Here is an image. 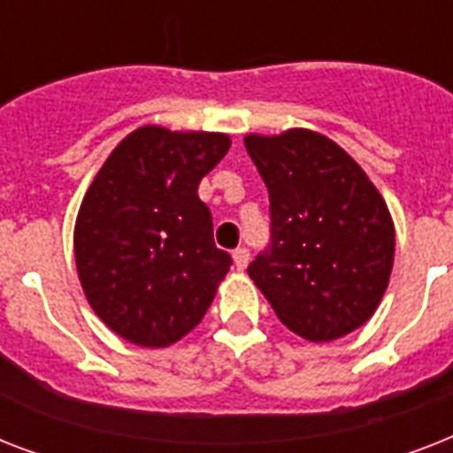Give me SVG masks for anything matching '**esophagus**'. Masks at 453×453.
I'll return each instance as SVG.
<instances>
[{"label": "esophagus", "instance_id": "34e87169", "mask_svg": "<svg viewBox=\"0 0 453 453\" xmlns=\"http://www.w3.org/2000/svg\"><path fill=\"white\" fill-rule=\"evenodd\" d=\"M233 261L234 265H237V270H244L249 265V251L244 247L234 249L233 251Z\"/></svg>", "mask_w": 453, "mask_h": 453}]
</instances>
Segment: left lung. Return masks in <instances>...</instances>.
<instances>
[{
    "instance_id": "obj_1",
    "label": "left lung",
    "mask_w": 453,
    "mask_h": 453,
    "mask_svg": "<svg viewBox=\"0 0 453 453\" xmlns=\"http://www.w3.org/2000/svg\"><path fill=\"white\" fill-rule=\"evenodd\" d=\"M270 195L265 254L249 277L280 322L312 343L359 329L386 294L395 223L365 169L310 129L244 136Z\"/></svg>"
}]
</instances>
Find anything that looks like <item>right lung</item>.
I'll return each instance as SVG.
<instances>
[{
  "label": "right lung",
  "instance_id": "obj_1",
  "mask_svg": "<svg viewBox=\"0 0 453 453\" xmlns=\"http://www.w3.org/2000/svg\"><path fill=\"white\" fill-rule=\"evenodd\" d=\"M230 150L213 131L141 127L110 152L74 223V261L94 312L129 343L190 334L230 270L199 180Z\"/></svg>",
  "mask_w": 453,
  "mask_h": 453
}]
</instances>
